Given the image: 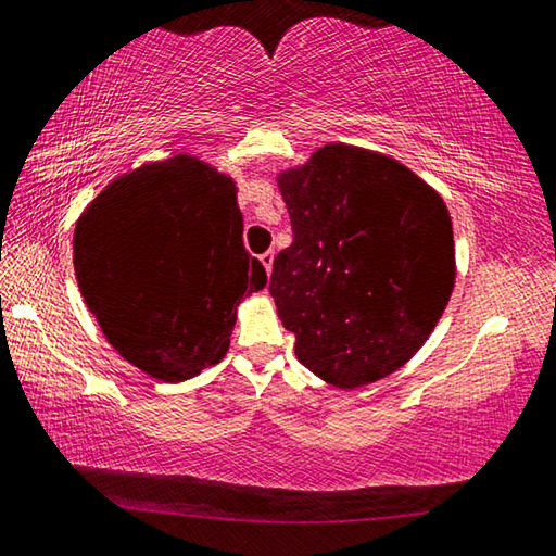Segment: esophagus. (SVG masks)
I'll return each mask as SVG.
<instances>
[{
  "label": "esophagus",
  "mask_w": 556,
  "mask_h": 556,
  "mask_svg": "<svg viewBox=\"0 0 556 556\" xmlns=\"http://www.w3.org/2000/svg\"><path fill=\"white\" fill-rule=\"evenodd\" d=\"M273 256H276V253H273V251L261 253V263H263V268H266L268 276H270V270H273Z\"/></svg>",
  "instance_id": "esophagus-1"
}]
</instances>
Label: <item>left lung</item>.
Here are the masks:
<instances>
[{
  "label": "left lung",
  "instance_id": "1",
  "mask_svg": "<svg viewBox=\"0 0 556 556\" xmlns=\"http://www.w3.org/2000/svg\"><path fill=\"white\" fill-rule=\"evenodd\" d=\"M278 188L293 243L268 288L298 362L346 391L397 371L454 288L444 200L403 163L346 143L280 173Z\"/></svg>",
  "mask_w": 556,
  "mask_h": 556
}]
</instances>
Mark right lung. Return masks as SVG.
<instances>
[{
  "instance_id": "add662e5",
  "label": "right lung",
  "mask_w": 556,
  "mask_h": 556,
  "mask_svg": "<svg viewBox=\"0 0 556 556\" xmlns=\"http://www.w3.org/2000/svg\"><path fill=\"white\" fill-rule=\"evenodd\" d=\"M241 233L233 180L190 155L106 185L73 239L77 286L106 342L165 383L219 364L243 295L268 280Z\"/></svg>"
}]
</instances>
